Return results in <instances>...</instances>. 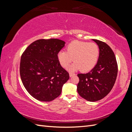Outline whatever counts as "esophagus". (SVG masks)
Masks as SVG:
<instances>
[{"label":"esophagus","instance_id":"esophagus-1","mask_svg":"<svg viewBox=\"0 0 132 132\" xmlns=\"http://www.w3.org/2000/svg\"><path fill=\"white\" fill-rule=\"evenodd\" d=\"M75 75V74H74V73H69V76H70V77H72L73 76H74Z\"/></svg>","mask_w":132,"mask_h":132}]
</instances>
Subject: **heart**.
I'll use <instances>...</instances> for the list:
<instances>
[{"label": "heart", "instance_id": "1", "mask_svg": "<svg viewBox=\"0 0 132 132\" xmlns=\"http://www.w3.org/2000/svg\"><path fill=\"white\" fill-rule=\"evenodd\" d=\"M100 55L98 45L95 43L74 41L67 46L66 52H59L57 57L62 67L66 68L75 62L69 70L74 71L80 69L87 72L93 69L96 64Z\"/></svg>", "mask_w": 132, "mask_h": 132}]
</instances>
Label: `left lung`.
<instances>
[{
    "instance_id": "8db88e82",
    "label": "left lung",
    "mask_w": 132,
    "mask_h": 132,
    "mask_svg": "<svg viewBox=\"0 0 132 132\" xmlns=\"http://www.w3.org/2000/svg\"><path fill=\"white\" fill-rule=\"evenodd\" d=\"M93 40L100 49L98 61L90 72L78 74L79 82L77 91L87 101L95 102L104 98L113 88L117 76L118 65L110 47L97 39Z\"/></svg>"
}]
</instances>
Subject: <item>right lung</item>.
<instances>
[{
	"label": "right lung",
	"mask_w": 132,
	"mask_h": 132,
	"mask_svg": "<svg viewBox=\"0 0 132 132\" xmlns=\"http://www.w3.org/2000/svg\"><path fill=\"white\" fill-rule=\"evenodd\" d=\"M65 42L59 39H41L32 43L22 53L20 74L32 96L49 102L58 97L69 75L63 68L57 55Z\"/></svg>",
	"instance_id": "right-lung-1"
}]
</instances>
